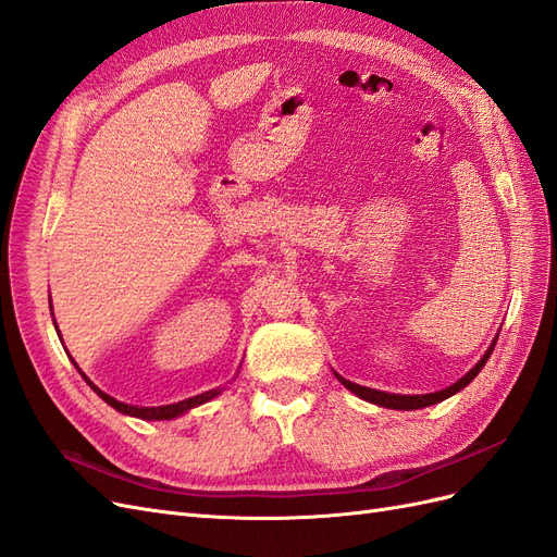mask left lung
<instances>
[{
	"label": "left lung",
	"instance_id": "1",
	"mask_svg": "<svg viewBox=\"0 0 557 557\" xmlns=\"http://www.w3.org/2000/svg\"><path fill=\"white\" fill-rule=\"evenodd\" d=\"M499 336V334H497ZM495 344H497V339H493V344H491V348L485 350V356L469 369V372L458 381V383H453V385H448L446 391H440V393H430V395H393V393H383V391H374V387H364V385H358V383H350V381H346L344 376H339V374H334L336 379H339L350 393H356L358 397H362V399H367V401H372V404H379V407H385V409H399V411H411V409H423V407H432V404H436V401H444V399H448L450 395H455V393H460L462 387H467L471 381L476 379V374L481 372V369L485 367V362H487V358H491V352H493V348H495Z\"/></svg>",
	"mask_w": 557,
	"mask_h": 557
}]
</instances>
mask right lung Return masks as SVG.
Instances as JSON below:
<instances>
[{"mask_svg":"<svg viewBox=\"0 0 557 557\" xmlns=\"http://www.w3.org/2000/svg\"><path fill=\"white\" fill-rule=\"evenodd\" d=\"M53 309V307H50ZM58 330V327H55ZM74 362V360H72ZM74 367L78 369V364L74 362ZM81 372V369H78ZM81 376L88 381V385L92 387V391L102 397L109 407H113L115 411H121V413H127V416H134V418H141V420H172V418H176V416H181V413H185V411H190V409H195V407H199V404H205V401H209V399H213V397H218L221 395L223 391L221 387H215V391H209V393H201V395H195V397H188V399H183V401H176V404H166V407H132V404H125V401H117V399H113L111 395H107V393H102L99 391V387L81 372Z\"/></svg>","mask_w":557,"mask_h":557,"instance_id":"right-lung-1","label":"right lung"}]
</instances>
